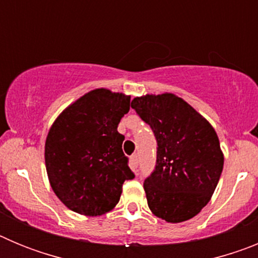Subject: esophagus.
<instances>
[{"mask_svg": "<svg viewBox=\"0 0 258 258\" xmlns=\"http://www.w3.org/2000/svg\"><path fill=\"white\" fill-rule=\"evenodd\" d=\"M131 164L133 169H136L137 166H138V156H137V154H133L131 156Z\"/></svg>", "mask_w": 258, "mask_h": 258, "instance_id": "esophagus-1", "label": "esophagus"}]
</instances>
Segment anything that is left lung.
Here are the masks:
<instances>
[{
	"label": "left lung",
	"instance_id": "1",
	"mask_svg": "<svg viewBox=\"0 0 258 258\" xmlns=\"http://www.w3.org/2000/svg\"><path fill=\"white\" fill-rule=\"evenodd\" d=\"M132 108L157 141L156 166L143 183L149 208L170 223L195 217L211 200L223 169L214 127L173 93L136 97Z\"/></svg>",
	"mask_w": 258,
	"mask_h": 258
}]
</instances>
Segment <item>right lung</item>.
Listing matches in <instances>:
<instances>
[{
  "mask_svg": "<svg viewBox=\"0 0 258 258\" xmlns=\"http://www.w3.org/2000/svg\"><path fill=\"white\" fill-rule=\"evenodd\" d=\"M131 109V95L99 88L66 107L45 141L50 186L68 209L94 217L112 211L122 183L134 178L117 125Z\"/></svg>",
  "mask_w": 258,
  "mask_h": 258,
  "instance_id": "1",
  "label": "right lung"
}]
</instances>
